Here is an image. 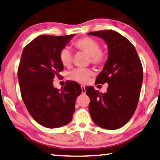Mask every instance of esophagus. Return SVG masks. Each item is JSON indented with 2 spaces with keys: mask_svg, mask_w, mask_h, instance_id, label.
Segmentation results:
<instances>
[{
  "mask_svg": "<svg viewBox=\"0 0 160 160\" xmlns=\"http://www.w3.org/2000/svg\"><path fill=\"white\" fill-rule=\"evenodd\" d=\"M81 92H82L83 94H85V93H86V87H85V86L81 85Z\"/></svg>",
  "mask_w": 160,
  "mask_h": 160,
  "instance_id": "obj_1",
  "label": "esophagus"
}]
</instances>
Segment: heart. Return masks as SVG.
Masks as SVG:
<instances>
[{"instance_id":"b5f03b06","label":"heart","mask_w":160,"mask_h":160,"mask_svg":"<svg viewBox=\"0 0 160 160\" xmlns=\"http://www.w3.org/2000/svg\"><path fill=\"white\" fill-rule=\"evenodd\" d=\"M73 47L79 52L86 53L88 56V61L98 67L104 65L107 60V53L101 49L99 41L90 37L78 39L73 42ZM59 60L61 64L66 68H70L72 62L71 52L67 48H62L59 52ZM94 72L90 69H76L69 74L70 79L79 83H87Z\"/></svg>"}]
</instances>
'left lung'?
Segmentation results:
<instances>
[{
    "label": "left lung",
    "mask_w": 160,
    "mask_h": 160,
    "mask_svg": "<svg viewBox=\"0 0 160 160\" xmlns=\"http://www.w3.org/2000/svg\"><path fill=\"white\" fill-rule=\"evenodd\" d=\"M88 35L102 38L108 48L107 61L95 81L107 83V92L86 88L90 116L99 127L118 129L130 120L137 108L143 82L142 64L134 45L120 33L108 30Z\"/></svg>",
    "instance_id": "left-lung-1"
}]
</instances>
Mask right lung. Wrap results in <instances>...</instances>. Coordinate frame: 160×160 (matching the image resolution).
I'll list each match as a JSON object with an SVG mask.
<instances>
[{
	"instance_id": "right-lung-1",
	"label": "right lung",
	"mask_w": 160,
	"mask_h": 160,
	"mask_svg": "<svg viewBox=\"0 0 160 160\" xmlns=\"http://www.w3.org/2000/svg\"><path fill=\"white\" fill-rule=\"evenodd\" d=\"M74 36L40 35L24 47L21 57L17 75L22 98L33 119L45 128H58L71 122L81 93L75 81H67L61 90L53 84L63 70L60 51Z\"/></svg>"
}]
</instances>
